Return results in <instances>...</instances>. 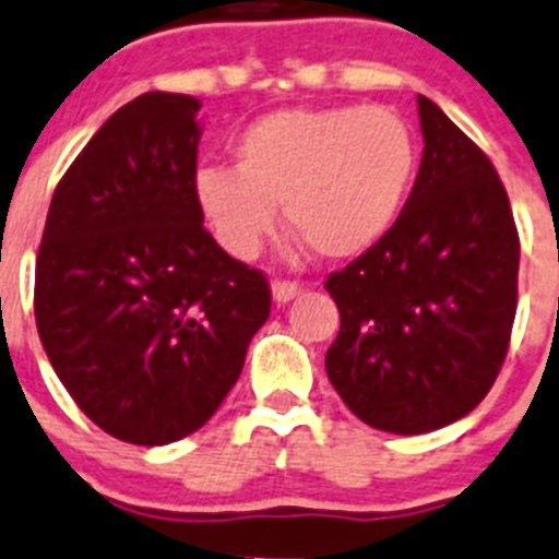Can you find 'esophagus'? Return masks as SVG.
Returning a JSON list of instances; mask_svg holds the SVG:
<instances>
[{"instance_id":"esophagus-1","label":"esophagus","mask_w":559,"mask_h":559,"mask_svg":"<svg viewBox=\"0 0 559 559\" xmlns=\"http://www.w3.org/2000/svg\"><path fill=\"white\" fill-rule=\"evenodd\" d=\"M302 294V285L290 283V280H274L271 283V297H274L276 305H285L290 299H297Z\"/></svg>"}]
</instances>
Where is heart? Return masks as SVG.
<instances>
[{
    "label": "heart",
    "mask_w": 559,
    "mask_h": 559,
    "mask_svg": "<svg viewBox=\"0 0 559 559\" xmlns=\"http://www.w3.org/2000/svg\"><path fill=\"white\" fill-rule=\"evenodd\" d=\"M416 135L388 107H290L257 118L234 141V169L203 166L194 203L234 260H254L288 228L325 260H353L395 226L416 178Z\"/></svg>",
    "instance_id": "1"
}]
</instances>
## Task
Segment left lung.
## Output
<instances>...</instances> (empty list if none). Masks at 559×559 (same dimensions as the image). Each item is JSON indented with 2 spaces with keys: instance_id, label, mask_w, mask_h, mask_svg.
Segmentation results:
<instances>
[{
  "instance_id": "1",
  "label": "left lung",
  "mask_w": 559,
  "mask_h": 559,
  "mask_svg": "<svg viewBox=\"0 0 559 559\" xmlns=\"http://www.w3.org/2000/svg\"><path fill=\"white\" fill-rule=\"evenodd\" d=\"M424 155L388 237L328 276L325 370L353 416L421 436L484 402L507 359L520 240L492 160L418 95Z\"/></svg>"
}]
</instances>
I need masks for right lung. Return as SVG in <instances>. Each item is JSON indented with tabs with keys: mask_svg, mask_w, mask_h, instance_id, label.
<instances>
[{
	"mask_svg": "<svg viewBox=\"0 0 559 559\" xmlns=\"http://www.w3.org/2000/svg\"><path fill=\"white\" fill-rule=\"evenodd\" d=\"M200 102L143 93L64 171L36 257V328L81 413L112 438L192 436L240 379L271 313L194 203Z\"/></svg>",
	"mask_w": 559,
	"mask_h": 559,
	"instance_id": "add662e5",
	"label": "right lung"
}]
</instances>
